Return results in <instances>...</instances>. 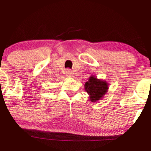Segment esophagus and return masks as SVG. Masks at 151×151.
I'll use <instances>...</instances> for the list:
<instances>
[{"mask_svg":"<svg viewBox=\"0 0 151 151\" xmlns=\"http://www.w3.org/2000/svg\"><path fill=\"white\" fill-rule=\"evenodd\" d=\"M66 74H67L69 77H72V76H73V73H72V72L70 70H67L66 71Z\"/></svg>","mask_w":151,"mask_h":151,"instance_id":"obj_1","label":"esophagus"}]
</instances>
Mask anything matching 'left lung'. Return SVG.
Segmentation results:
<instances>
[{"mask_svg": "<svg viewBox=\"0 0 151 151\" xmlns=\"http://www.w3.org/2000/svg\"><path fill=\"white\" fill-rule=\"evenodd\" d=\"M84 89L89 94V99L91 102L101 100L109 90V84L106 80L98 79L91 75L84 84Z\"/></svg>", "mask_w": 151, "mask_h": 151, "instance_id": "obj_1", "label": "left lung"}]
</instances>
